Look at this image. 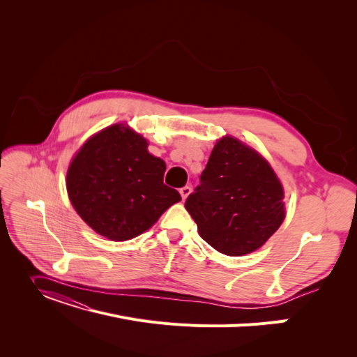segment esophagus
Listing matches in <instances>:
<instances>
[{
  "instance_id": "obj_1",
  "label": "esophagus",
  "mask_w": 357,
  "mask_h": 357,
  "mask_svg": "<svg viewBox=\"0 0 357 357\" xmlns=\"http://www.w3.org/2000/svg\"><path fill=\"white\" fill-rule=\"evenodd\" d=\"M179 194H181L182 199L185 201L186 198H188V195L191 194V186H183V188H181V190H179Z\"/></svg>"
}]
</instances>
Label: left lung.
Masks as SVG:
<instances>
[{"instance_id":"1","label":"left lung","mask_w":357,"mask_h":357,"mask_svg":"<svg viewBox=\"0 0 357 357\" xmlns=\"http://www.w3.org/2000/svg\"><path fill=\"white\" fill-rule=\"evenodd\" d=\"M199 182L185 208L199 236L220 253L257 250L285 218L284 188L272 166L234 137L215 143Z\"/></svg>"}]
</instances>
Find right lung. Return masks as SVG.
<instances>
[{
    "instance_id": "add662e5",
    "label": "right lung",
    "mask_w": 357,
    "mask_h": 357,
    "mask_svg": "<svg viewBox=\"0 0 357 357\" xmlns=\"http://www.w3.org/2000/svg\"><path fill=\"white\" fill-rule=\"evenodd\" d=\"M147 146L136 131L112 124L88 139L69 165L66 188L73 208L112 241L137 237L181 201L163 183L165 162Z\"/></svg>"
}]
</instances>
